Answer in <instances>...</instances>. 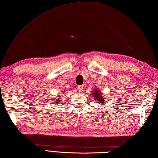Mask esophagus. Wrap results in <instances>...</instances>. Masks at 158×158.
I'll return each mask as SVG.
<instances>
[{"mask_svg":"<svg viewBox=\"0 0 158 158\" xmlns=\"http://www.w3.org/2000/svg\"><path fill=\"white\" fill-rule=\"evenodd\" d=\"M77 89H78V91H79V92H82L84 89V87L83 85H80V86H78Z\"/></svg>","mask_w":158,"mask_h":158,"instance_id":"1","label":"esophagus"}]
</instances>
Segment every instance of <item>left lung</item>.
Returning <instances> with one entry per match:
<instances>
[{"label":"left lung","instance_id":"8db88e82","mask_svg":"<svg viewBox=\"0 0 158 158\" xmlns=\"http://www.w3.org/2000/svg\"><path fill=\"white\" fill-rule=\"evenodd\" d=\"M92 96L95 98V100H96V102H97L98 104H101L102 103H104V102L106 100V98L103 97V94H102L99 89L92 91Z\"/></svg>","mask_w":158,"mask_h":158}]
</instances>
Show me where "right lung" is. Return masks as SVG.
Segmentation results:
<instances>
[{
  "label": "right lung",
  "mask_w": 158,
  "mask_h": 158,
  "mask_svg": "<svg viewBox=\"0 0 158 158\" xmlns=\"http://www.w3.org/2000/svg\"><path fill=\"white\" fill-rule=\"evenodd\" d=\"M62 93H64V92H62ZM52 99H54V98H52ZM61 99H62V97H60V96L58 97V98H54V100L52 101L53 103H59V102H60V101L61 100Z\"/></svg>",
  "instance_id": "obj_1"
}]
</instances>
